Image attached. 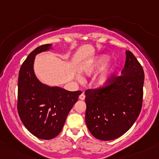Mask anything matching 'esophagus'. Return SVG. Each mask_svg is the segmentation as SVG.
<instances>
[{
	"label": "esophagus",
	"mask_w": 159,
	"mask_h": 159,
	"mask_svg": "<svg viewBox=\"0 0 159 159\" xmlns=\"http://www.w3.org/2000/svg\"><path fill=\"white\" fill-rule=\"evenodd\" d=\"M79 99H81V100H84L85 99V95L84 93H81V95L79 96Z\"/></svg>",
	"instance_id": "34e87169"
}]
</instances>
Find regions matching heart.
I'll use <instances>...</instances> for the list:
<instances>
[{
  "label": "heart",
  "instance_id": "obj_1",
  "mask_svg": "<svg viewBox=\"0 0 159 159\" xmlns=\"http://www.w3.org/2000/svg\"><path fill=\"white\" fill-rule=\"evenodd\" d=\"M109 61V57L107 55H101L97 57L87 64L85 67V73L88 75L94 74L97 71H100L107 65ZM113 71V67L109 68L105 70L98 77L97 80V85L99 88H106L109 85L111 73Z\"/></svg>",
  "mask_w": 159,
  "mask_h": 159
}]
</instances>
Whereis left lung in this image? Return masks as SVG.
<instances>
[{"instance_id": "left-lung-1", "label": "left lung", "mask_w": 159, "mask_h": 159, "mask_svg": "<svg viewBox=\"0 0 159 159\" xmlns=\"http://www.w3.org/2000/svg\"><path fill=\"white\" fill-rule=\"evenodd\" d=\"M144 77L142 66L127 50L121 75H111L106 88L85 91V121L94 137L111 140L131 128L142 109Z\"/></svg>"}]
</instances>
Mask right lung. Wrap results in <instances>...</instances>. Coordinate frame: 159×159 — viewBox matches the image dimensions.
I'll return each mask as SVG.
<instances>
[{
    "mask_svg": "<svg viewBox=\"0 0 159 159\" xmlns=\"http://www.w3.org/2000/svg\"><path fill=\"white\" fill-rule=\"evenodd\" d=\"M44 44L34 49L21 66L18 78L17 110L25 127L36 137L50 139L62 130L68 114L81 91H69L43 84L34 72L35 56L51 48Z\"/></svg>",
    "mask_w": 159,
    "mask_h": 159,
    "instance_id": "1",
    "label": "right lung"
}]
</instances>
